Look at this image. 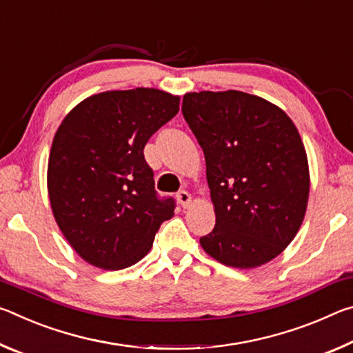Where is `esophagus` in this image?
Segmentation results:
<instances>
[{
    "instance_id": "1",
    "label": "esophagus",
    "mask_w": 353,
    "mask_h": 353,
    "mask_svg": "<svg viewBox=\"0 0 353 353\" xmlns=\"http://www.w3.org/2000/svg\"><path fill=\"white\" fill-rule=\"evenodd\" d=\"M177 201H179V204H181L183 208H188L190 204H191V194L188 193V191L181 190L177 193Z\"/></svg>"
}]
</instances>
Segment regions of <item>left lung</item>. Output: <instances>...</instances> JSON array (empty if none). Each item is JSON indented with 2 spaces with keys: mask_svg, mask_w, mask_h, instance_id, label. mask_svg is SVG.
Returning <instances> with one entry per match:
<instances>
[{
  "mask_svg": "<svg viewBox=\"0 0 353 353\" xmlns=\"http://www.w3.org/2000/svg\"><path fill=\"white\" fill-rule=\"evenodd\" d=\"M182 113L204 151L216 214L201 246L240 270L276 259L296 236L310 193L294 123L270 101L238 90L187 93Z\"/></svg>",
  "mask_w": 353,
  "mask_h": 353,
  "instance_id": "left-lung-1",
  "label": "left lung"
}]
</instances>
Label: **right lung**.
Wrapping results in <instances>:
<instances>
[{
  "label": "right lung",
  "instance_id": "add662e5",
  "mask_svg": "<svg viewBox=\"0 0 353 353\" xmlns=\"http://www.w3.org/2000/svg\"><path fill=\"white\" fill-rule=\"evenodd\" d=\"M179 97L157 88L83 99L59 126L48 162L56 223L77 254L101 270L135 265L176 201L159 198L143 149L176 117Z\"/></svg>",
  "mask_w": 353,
  "mask_h": 353
}]
</instances>
